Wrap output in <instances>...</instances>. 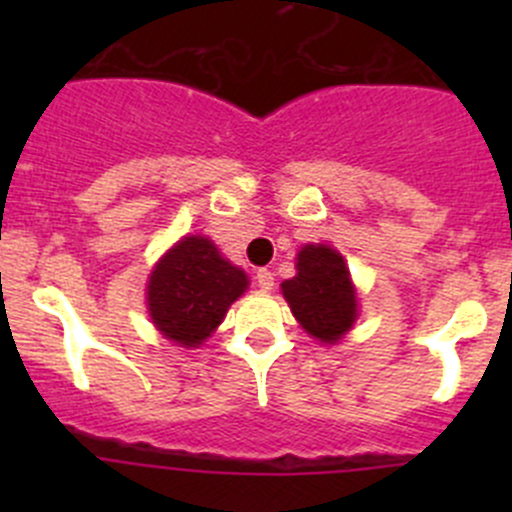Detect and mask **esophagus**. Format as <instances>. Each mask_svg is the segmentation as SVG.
Instances as JSON below:
<instances>
[{"label":"esophagus","mask_w":512,"mask_h":512,"mask_svg":"<svg viewBox=\"0 0 512 512\" xmlns=\"http://www.w3.org/2000/svg\"><path fill=\"white\" fill-rule=\"evenodd\" d=\"M255 280H257V287H260L262 292H270V289L275 287V275H272V272L267 270V267H262V270H257Z\"/></svg>","instance_id":"34e87169"}]
</instances>
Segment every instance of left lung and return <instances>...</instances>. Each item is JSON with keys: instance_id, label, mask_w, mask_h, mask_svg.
Returning <instances> with one entry per match:
<instances>
[{"instance_id": "left-lung-1", "label": "left lung", "mask_w": 512, "mask_h": 512, "mask_svg": "<svg viewBox=\"0 0 512 512\" xmlns=\"http://www.w3.org/2000/svg\"><path fill=\"white\" fill-rule=\"evenodd\" d=\"M282 294L304 332L322 344H337L359 317L347 262L329 245L299 250L297 275L282 282Z\"/></svg>"}]
</instances>
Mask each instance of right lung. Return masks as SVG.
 <instances>
[{
  "label": "right lung",
  "instance_id": "obj_1",
  "mask_svg": "<svg viewBox=\"0 0 512 512\" xmlns=\"http://www.w3.org/2000/svg\"><path fill=\"white\" fill-rule=\"evenodd\" d=\"M250 280L220 255L213 240L188 235L175 242L148 277V312L165 339L195 349L220 327Z\"/></svg>",
  "mask_w": 512,
  "mask_h": 512
}]
</instances>
